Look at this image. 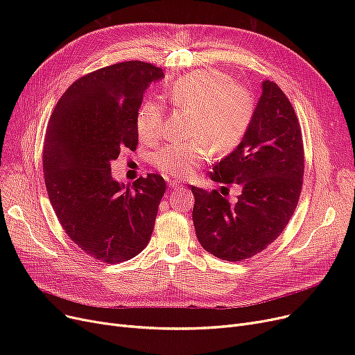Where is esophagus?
Returning a JSON list of instances; mask_svg holds the SVG:
<instances>
[{
	"label": "esophagus",
	"instance_id": "1",
	"mask_svg": "<svg viewBox=\"0 0 355 355\" xmlns=\"http://www.w3.org/2000/svg\"><path fill=\"white\" fill-rule=\"evenodd\" d=\"M168 185H170L171 190H178V189L184 187V184H181L180 181H174V180H171L170 182H168Z\"/></svg>",
	"mask_w": 355,
	"mask_h": 355
}]
</instances>
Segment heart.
<instances>
[{
	"label": "heart",
	"mask_w": 355,
	"mask_h": 355,
	"mask_svg": "<svg viewBox=\"0 0 355 355\" xmlns=\"http://www.w3.org/2000/svg\"><path fill=\"white\" fill-rule=\"evenodd\" d=\"M165 98L175 109L193 114L190 134L197 138L168 146L155 155L159 170L178 178L194 175L209 157V145L218 154L232 153L246 137L254 114L250 90L214 69L196 70L175 80ZM162 106L154 101L144 103L137 115L139 137L154 142L162 135Z\"/></svg>",
	"instance_id": "1"
}]
</instances>
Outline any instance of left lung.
Wrapping results in <instances>:
<instances>
[{"mask_svg": "<svg viewBox=\"0 0 355 355\" xmlns=\"http://www.w3.org/2000/svg\"><path fill=\"white\" fill-rule=\"evenodd\" d=\"M302 177L300 122L281 87L263 80L246 137L210 173L216 182L239 185L237 201L191 185L200 245L230 262L262 252L289 223L300 200Z\"/></svg>", "mask_w": 355, "mask_h": 355, "instance_id": "1", "label": "left lung"}]
</instances>
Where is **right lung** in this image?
<instances>
[{
  "label": "right lung",
  "mask_w": 355,
  "mask_h": 355,
  "mask_svg": "<svg viewBox=\"0 0 355 355\" xmlns=\"http://www.w3.org/2000/svg\"><path fill=\"white\" fill-rule=\"evenodd\" d=\"M162 78L137 60L92 71L64 92L47 125L43 171L53 210L74 243L106 263L141 253L154 230L164 178L148 174L125 187L110 162L137 149L144 93Z\"/></svg>",
  "instance_id": "obj_1"
}]
</instances>
